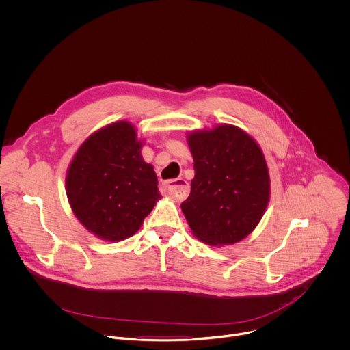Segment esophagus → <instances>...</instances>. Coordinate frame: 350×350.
Here are the masks:
<instances>
[{
    "label": "esophagus",
    "mask_w": 350,
    "mask_h": 350,
    "mask_svg": "<svg viewBox=\"0 0 350 350\" xmlns=\"http://www.w3.org/2000/svg\"><path fill=\"white\" fill-rule=\"evenodd\" d=\"M165 189L166 192L173 196L177 202H181L184 200L188 193H189V185L185 180L183 178H177V180H172L169 181L166 185H165Z\"/></svg>",
    "instance_id": "1"
}]
</instances>
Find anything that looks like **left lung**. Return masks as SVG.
I'll list each match as a JSON object with an SVG mask.
<instances>
[{
  "label": "left lung",
  "mask_w": 350,
  "mask_h": 350,
  "mask_svg": "<svg viewBox=\"0 0 350 350\" xmlns=\"http://www.w3.org/2000/svg\"><path fill=\"white\" fill-rule=\"evenodd\" d=\"M188 144L195 178L181 210L193 234L210 245L247 237L262 219L270 177L260 147L233 125L192 132Z\"/></svg>",
  "instance_id": "8db88e82"
}]
</instances>
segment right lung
Wrapping results in <instances>:
<instances>
[{
	"mask_svg": "<svg viewBox=\"0 0 350 350\" xmlns=\"http://www.w3.org/2000/svg\"><path fill=\"white\" fill-rule=\"evenodd\" d=\"M126 121L92 133L76 152L66 195L87 230L107 241L135 234L161 198L157 174L142 158V143Z\"/></svg>",
	"mask_w": 350,
	"mask_h": 350,
	"instance_id": "right-lung-1",
	"label": "right lung"
}]
</instances>
